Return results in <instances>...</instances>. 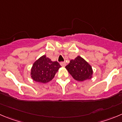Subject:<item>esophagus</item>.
Returning a JSON list of instances; mask_svg holds the SVG:
<instances>
[{"label": "esophagus", "instance_id": "34e87169", "mask_svg": "<svg viewBox=\"0 0 122 122\" xmlns=\"http://www.w3.org/2000/svg\"><path fill=\"white\" fill-rule=\"evenodd\" d=\"M60 65L62 67H65L66 66V62H60Z\"/></svg>", "mask_w": 122, "mask_h": 122}]
</instances>
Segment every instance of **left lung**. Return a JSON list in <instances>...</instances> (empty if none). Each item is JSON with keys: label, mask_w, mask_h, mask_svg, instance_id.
I'll list each match as a JSON object with an SVG mask.
<instances>
[{"label": "left lung", "mask_w": 122, "mask_h": 122, "mask_svg": "<svg viewBox=\"0 0 122 122\" xmlns=\"http://www.w3.org/2000/svg\"><path fill=\"white\" fill-rule=\"evenodd\" d=\"M66 69L73 79L78 81H84L92 79L93 77L92 67L80 56L70 60L69 64L66 66Z\"/></svg>", "instance_id": "8db88e82"}]
</instances>
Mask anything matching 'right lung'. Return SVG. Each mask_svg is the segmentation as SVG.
<instances>
[{
    "label": "right lung",
    "mask_w": 122,
    "mask_h": 122,
    "mask_svg": "<svg viewBox=\"0 0 122 122\" xmlns=\"http://www.w3.org/2000/svg\"><path fill=\"white\" fill-rule=\"evenodd\" d=\"M61 67L57 61H52L44 55L33 64L30 69V77L37 82H49L54 78Z\"/></svg>",
    "instance_id": "1"
}]
</instances>
